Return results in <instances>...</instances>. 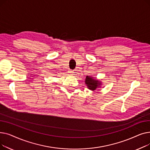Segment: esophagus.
I'll return each mask as SVG.
<instances>
[{
  "instance_id": "esophagus-1",
  "label": "esophagus",
  "mask_w": 150,
  "mask_h": 150,
  "mask_svg": "<svg viewBox=\"0 0 150 150\" xmlns=\"http://www.w3.org/2000/svg\"><path fill=\"white\" fill-rule=\"evenodd\" d=\"M69 73L70 75H74V72L73 70H69Z\"/></svg>"
}]
</instances>
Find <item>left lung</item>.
Here are the masks:
<instances>
[{
	"mask_svg": "<svg viewBox=\"0 0 150 150\" xmlns=\"http://www.w3.org/2000/svg\"><path fill=\"white\" fill-rule=\"evenodd\" d=\"M84 82L88 88L92 91L101 88L102 86V82L100 80L91 76H86Z\"/></svg>",
	"mask_w": 150,
	"mask_h": 150,
	"instance_id": "1",
	"label": "left lung"
}]
</instances>
